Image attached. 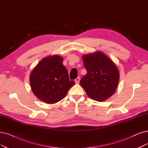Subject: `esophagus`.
Returning <instances> with one entry per match:
<instances>
[{"label":"esophagus","mask_w":148,"mask_h":148,"mask_svg":"<svg viewBox=\"0 0 148 148\" xmlns=\"http://www.w3.org/2000/svg\"><path fill=\"white\" fill-rule=\"evenodd\" d=\"M79 81H80V77H77V78H76V79H75V84H79Z\"/></svg>","instance_id":"1"}]
</instances>
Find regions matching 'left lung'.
<instances>
[{
  "instance_id": "left-lung-1",
  "label": "left lung",
  "mask_w": 148,
  "mask_h": 148,
  "mask_svg": "<svg viewBox=\"0 0 148 148\" xmlns=\"http://www.w3.org/2000/svg\"><path fill=\"white\" fill-rule=\"evenodd\" d=\"M87 73L80 84L92 99L103 101L113 95L118 84V68L108 57L101 52L83 56Z\"/></svg>"
}]
</instances>
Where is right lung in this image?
Instances as JSON below:
<instances>
[{
    "instance_id": "add662e5",
    "label": "right lung",
    "mask_w": 148,
    "mask_h": 148,
    "mask_svg": "<svg viewBox=\"0 0 148 148\" xmlns=\"http://www.w3.org/2000/svg\"><path fill=\"white\" fill-rule=\"evenodd\" d=\"M59 56L43 58L30 76V84L34 95L41 101L54 103L63 99L75 84L70 80L68 71Z\"/></svg>"
}]
</instances>
